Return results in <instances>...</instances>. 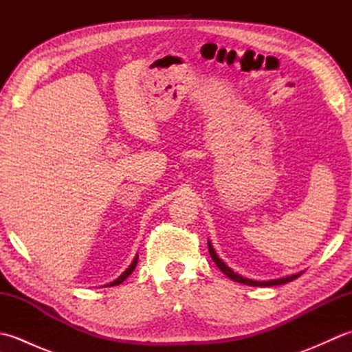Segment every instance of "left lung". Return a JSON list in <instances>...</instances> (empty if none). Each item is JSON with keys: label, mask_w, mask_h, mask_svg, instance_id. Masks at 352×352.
I'll return each instance as SVG.
<instances>
[{"label": "left lung", "mask_w": 352, "mask_h": 352, "mask_svg": "<svg viewBox=\"0 0 352 352\" xmlns=\"http://www.w3.org/2000/svg\"><path fill=\"white\" fill-rule=\"evenodd\" d=\"M208 245V252H210V256L213 258V261L216 263V266H218L221 271L226 274L228 278H231L233 281H237V283H242V284H248V286H257V287H267V286H278V284H286L289 281H294L295 278H298L301 274H295V275H290V276H286V278H278V280H271V281H254V280H248V278H243V276L237 275L236 272L231 271V269L223 263V261L218 257V254L214 252L213 246L210 242H207Z\"/></svg>", "instance_id": "left-lung-1"}]
</instances>
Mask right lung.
<instances>
[{"instance_id": "right-lung-1", "label": "right lung", "mask_w": 352, "mask_h": 352, "mask_svg": "<svg viewBox=\"0 0 352 352\" xmlns=\"http://www.w3.org/2000/svg\"><path fill=\"white\" fill-rule=\"evenodd\" d=\"M136 265H138V257L136 258H134L133 260V263L130 265V267L129 269H126V271L121 275V276H119V278L118 280H115L113 283H110V284H107V286H104V287H111V286H118V284H121L125 278H126V276H129L133 271H134V267H136Z\"/></svg>"}]
</instances>
